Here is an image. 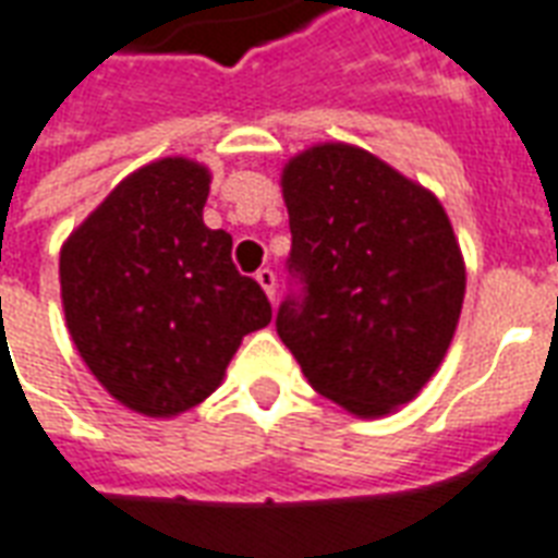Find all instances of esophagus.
<instances>
[{
	"instance_id": "1",
	"label": "esophagus",
	"mask_w": 558,
	"mask_h": 558,
	"mask_svg": "<svg viewBox=\"0 0 558 558\" xmlns=\"http://www.w3.org/2000/svg\"><path fill=\"white\" fill-rule=\"evenodd\" d=\"M255 279H258V284L264 288V294L270 296V300H276V274L270 270V267H262L258 274H255Z\"/></svg>"
}]
</instances>
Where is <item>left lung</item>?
<instances>
[{
    "instance_id": "left-lung-1",
    "label": "left lung",
    "mask_w": 558,
    "mask_h": 558,
    "mask_svg": "<svg viewBox=\"0 0 558 558\" xmlns=\"http://www.w3.org/2000/svg\"><path fill=\"white\" fill-rule=\"evenodd\" d=\"M288 294L276 332L308 384L356 416L408 404L446 356L463 258L442 205L368 150L288 162Z\"/></svg>"
}]
</instances>
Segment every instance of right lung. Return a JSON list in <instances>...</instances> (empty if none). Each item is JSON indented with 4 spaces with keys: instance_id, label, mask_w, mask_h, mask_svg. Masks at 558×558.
Segmentation results:
<instances>
[{
    "instance_id": "right-lung-1",
    "label": "right lung",
    "mask_w": 558,
    "mask_h": 558,
    "mask_svg": "<svg viewBox=\"0 0 558 558\" xmlns=\"http://www.w3.org/2000/svg\"><path fill=\"white\" fill-rule=\"evenodd\" d=\"M210 174L169 157L124 178L64 243L59 276L73 344L107 392L178 416L222 380L240 339L274 318L262 284L207 229Z\"/></svg>"
}]
</instances>
